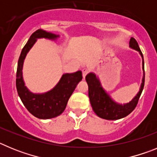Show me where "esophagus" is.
Returning <instances> with one entry per match:
<instances>
[{
	"instance_id": "1",
	"label": "esophagus",
	"mask_w": 157,
	"mask_h": 157,
	"mask_svg": "<svg viewBox=\"0 0 157 157\" xmlns=\"http://www.w3.org/2000/svg\"><path fill=\"white\" fill-rule=\"evenodd\" d=\"M82 77H83V78H85L86 75L88 74L89 70L87 68H83L82 70Z\"/></svg>"
}]
</instances>
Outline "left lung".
Masks as SVG:
<instances>
[{
  "label": "left lung",
  "mask_w": 157,
  "mask_h": 157,
  "mask_svg": "<svg viewBox=\"0 0 157 157\" xmlns=\"http://www.w3.org/2000/svg\"><path fill=\"white\" fill-rule=\"evenodd\" d=\"M130 48L138 51L142 58V69H143V77L141 80V84L139 91L137 95L130 102L126 104H119L110 97L105 89L102 87L98 77L94 73L90 72L86 76V80L89 87V98L93 110L97 116L108 120H116L128 116L130 112L135 109L138 105L141 92L143 90L145 84V71H144V59L138 44L134 37L130 40Z\"/></svg>",
  "instance_id": "left-lung-1"
}]
</instances>
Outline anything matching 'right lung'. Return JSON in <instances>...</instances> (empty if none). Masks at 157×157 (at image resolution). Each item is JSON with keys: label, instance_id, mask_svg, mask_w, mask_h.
I'll list each match as a JSON object with an SVG mask.
<instances>
[{"label": "right lung", "instance_id": "add662e5", "mask_svg": "<svg viewBox=\"0 0 157 157\" xmlns=\"http://www.w3.org/2000/svg\"><path fill=\"white\" fill-rule=\"evenodd\" d=\"M59 36L46 30H36L31 34L28 41L22 49L18 61L16 72V89L19 98L24 106L32 115L38 119L47 120L59 116L64 111L67 101L74 92L78 83L82 79L81 71L75 73H66L52 90L42 94H34L25 86L23 76L24 59L30 48L38 38L55 41Z\"/></svg>", "mask_w": 157, "mask_h": 157}]
</instances>
